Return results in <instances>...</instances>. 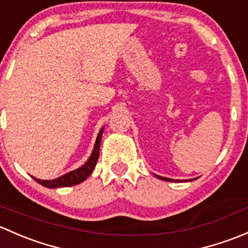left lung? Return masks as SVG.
<instances>
[{
    "label": "left lung",
    "instance_id": "8db88e82",
    "mask_svg": "<svg viewBox=\"0 0 248 248\" xmlns=\"http://www.w3.org/2000/svg\"><path fill=\"white\" fill-rule=\"evenodd\" d=\"M157 178H159V179H161V180H166V181H172V179H168V178H163V177H160V175H156Z\"/></svg>",
    "mask_w": 248,
    "mask_h": 248
}]
</instances>
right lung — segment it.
I'll return each mask as SVG.
<instances>
[{"instance_id":"obj_1","label":"right lung","mask_w":248,"mask_h":248,"mask_svg":"<svg viewBox=\"0 0 248 248\" xmlns=\"http://www.w3.org/2000/svg\"><path fill=\"white\" fill-rule=\"evenodd\" d=\"M103 130H100L98 137H96L95 147H94L93 153H92L91 157L88 159L85 165L82 167L78 168V170H73V172L68 173V174L62 175V177L57 178V179L53 180H40L33 178L37 183H39L40 185L45 186V187L48 188H55V187H67V186H73L78 185V184L82 183L83 180H86L89 175L93 172L94 167H95L96 162H98L99 159V152H100V142H101V136H103Z\"/></svg>"}]
</instances>
